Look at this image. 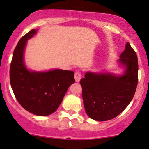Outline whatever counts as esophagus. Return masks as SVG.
<instances>
[{"instance_id":"esophagus-1","label":"esophagus","mask_w":149,"mask_h":149,"mask_svg":"<svg viewBox=\"0 0 149 149\" xmlns=\"http://www.w3.org/2000/svg\"><path fill=\"white\" fill-rule=\"evenodd\" d=\"M74 77H75V80H76V81L79 82L81 79V73L79 71H76L75 72Z\"/></svg>"}]
</instances>
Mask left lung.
Here are the masks:
<instances>
[{
	"mask_svg": "<svg viewBox=\"0 0 149 149\" xmlns=\"http://www.w3.org/2000/svg\"><path fill=\"white\" fill-rule=\"evenodd\" d=\"M123 73L87 71L81 79L82 97L87 115L96 121L113 119L133 100L138 84L139 64L128 42L117 61Z\"/></svg>",
	"mask_w": 149,
	"mask_h": 149,
	"instance_id": "left-lung-1",
	"label": "left lung"
}]
</instances>
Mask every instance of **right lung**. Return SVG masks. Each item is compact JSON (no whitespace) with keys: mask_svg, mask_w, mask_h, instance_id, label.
Instances as JSON below:
<instances>
[{"mask_svg":"<svg viewBox=\"0 0 149 149\" xmlns=\"http://www.w3.org/2000/svg\"><path fill=\"white\" fill-rule=\"evenodd\" d=\"M31 29L21 38L13 51L10 67V82L16 100L26 111L38 116L55 112L62 102L68 88L75 82L74 72L62 69L37 71L25 64L27 41L34 37Z\"/></svg>","mask_w":149,"mask_h":149,"instance_id":"obj_1","label":"right lung"}]
</instances>
